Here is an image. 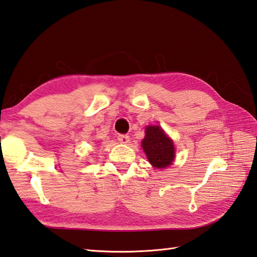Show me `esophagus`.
<instances>
[{"label": "esophagus", "mask_w": 257, "mask_h": 257, "mask_svg": "<svg viewBox=\"0 0 257 257\" xmlns=\"http://www.w3.org/2000/svg\"><path fill=\"white\" fill-rule=\"evenodd\" d=\"M118 140L121 144H128L130 141V138H129V136H127V135H118Z\"/></svg>", "instance_id": "1"}]
</instances>
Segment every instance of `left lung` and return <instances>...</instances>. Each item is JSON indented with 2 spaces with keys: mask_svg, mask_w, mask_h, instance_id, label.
I'll return each mask as SVG.
<instances>
[{
  "mask_svg": "<svg viewBox=\"0 0 257 257\" xmlns=\"http://www.w3.org/2000/svg\"><path fill=\"white\" fill-rule=\"evenodd\" d=\"M141 145L149 162L155 168H167L173 162V143L159 125H148L146 128V137Z\"/></svg>",
  "mask_w": 257,
  "mask_h": 257,
  "instance_id": "obj_1",
  "label": "left lung"
}]
</instances>
